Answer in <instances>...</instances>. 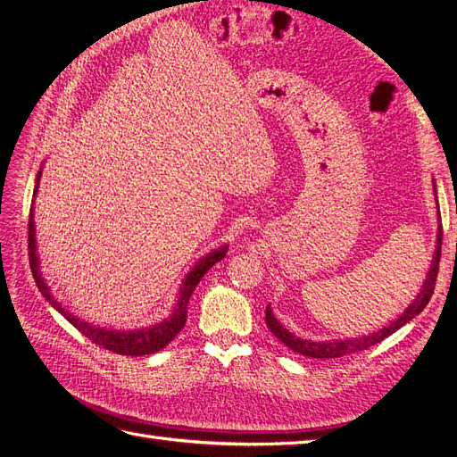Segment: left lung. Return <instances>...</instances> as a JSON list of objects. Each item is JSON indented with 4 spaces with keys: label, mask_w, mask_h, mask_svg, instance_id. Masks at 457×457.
I'll list each match as a JSON object with an SVG mask.
<instances>
[{
    "label": "left lung",
    "mask_w": 457,
    "mask_h": 457,
    "mask_svg": "<svg viewBox=\"0 0 457 457\" xmlns=\"http://www.w3.org/2000/svg\"><path fill=\"white\" fill-rule=\"evenodd\" d=\"M433 188H435V200H436V185L433 179ZM436 207H438V200H436ZM440 247H442V223H440V210H438V232H436V245H435V253H433V261H431V269H428L425 282L420 289V294L416 295L408 309L400 314L396 320H393L389 326H385L373 334H368L364 337H353V339H336V341H309V339H301L297 336H294L292 331H287L280 322L278 318L274 316V312L270 311V305L265 311V322L269 326V329L272 334L278 337L287 349H292L294 353H299L303 356L309 358H339L345 354H353V353H361L364 349H370L371 345L381 343L385 337L393 336L396 329L403 328L406 322H410L411 318H416L425 307L428 299H431L433 292H435V284H436V272H438V262H440Z\"/></svg>",
    "instance_id": "left-lung-1"
}]
</instances>
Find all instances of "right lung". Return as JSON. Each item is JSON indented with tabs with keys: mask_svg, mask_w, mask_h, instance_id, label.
<instances>
[{
	"mask_svg": "<svg viewBox=\"0 0 457 457\" xmlns=\"http://www.w3.org/2000/svg\"><path fill=\"white\" fill-rule=\"evenodd\" d=\"M44 168V165H41ZM39 177H41V170L37 171L36 177V185H34V198L37 195L39 188ZM228 245H220L217 250L210 252L207 255H204L202 259L196 261V265L188 270V274L185 276V280L181 284V289H179V297H177V305L173 307V312L170 314V318H165L160 324L148 326V328H141V329H131V331H121V329H106V328H99L93 326L86 320H79L78 316H74L66 307H62V303H59L51 295V289L46 284L44 276H41L39 270V257H37V250H36V227H34V202L30 207V219H29V255H30V269L34 274L36 286L44 295L53 309H57L68 322H71L76 329H79L81 334L86 337H89L95 345L99 347H104L108 351H112L116 354H126V356H143V354H152L162 351L165 345H168L179 331L183 329L185 322H187V307L192 292L195 287L200 284L202 276L210 270L215 262H219L227 255Z\"/></svg>",
	"mask_w": 457,
	"mask_h": 457,
	"instance_id": "add662e5",
	"label": "right lung"
}]
</instances>
